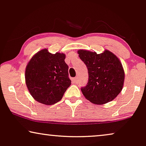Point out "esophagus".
I'll return each mask as SVG.
<instances>
[{
  "instance_id": "34e87169",
  "label": "esophagus",
  "mask_w": 146,
  "mask_h": 146,
  "mask_svg": "<svg viewBox=\"0 0 146 146\" xmlns=\"http://www.w3.org/2000/svg\"><path fill=\"white\" fill-rule=\"evenodd\" d=\"M74 81H75V83H77L78 81H79V77H76L75 79H74Z\"/></svg>"
}]
</instances>
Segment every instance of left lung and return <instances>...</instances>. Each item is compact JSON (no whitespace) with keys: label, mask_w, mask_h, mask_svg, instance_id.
Returning a JSON list of instances; mask_svg holds the SVG:
<instances>
[{"label":"left lung","mask_w":146,"mask_h":146,"mask_svg":"<svg viewBox=\"0 0 146 146\" xmlns=\"http://www.w3.org/2000/svg\"><path fill=\"white\" fill-rule=\"evenodd\" d=\"M78 54L88 71V83L81 88L84 97L100 105L114 100L123 89L125 80L119 58L107 50L100 54L79 50Z\"/></svg>","instance_id":"left-lung-1"}]
</instances>
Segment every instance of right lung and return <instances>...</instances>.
<instances>
[{"instance_id":"right-lung-1","label":"right lung","mask_w":146,"mask_h":146,"mask_svg":"<svg viewBox=\"0 0 146 146\" xmlns=\"http://www.w3.org/2000/svg\"><path fill=\"white\" fill-rule=\"evenodd\" d=\"M64 54H52L43 49L28 63L25 82L35 100L45 105H53L62 100L71 82Z\"/></svg>"}]
</instances>
